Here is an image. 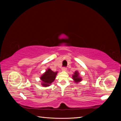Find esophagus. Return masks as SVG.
Returning a JSON list of instances; mask_svg holds the SVG:
<instances>
[{"label": "esophagus", "instance_id": "obj_1", "mask_svg": "<svg viewBox=\"0 0 121 121\" xmlns=\"http://www.w3.org/2000/svg\"><path fill=\"white\" fill-rule=\"evenodd\" d=\"M66 69H67V68L65 67V66H63V67L62 68V70L63 71H66Z\"/></svg>", "mask_w": 121, "mask_h": 121}]
</instances>
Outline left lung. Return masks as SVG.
<instances>
[{"label": "left lung", "instance_id": "8db88e82", "mask_svg": "<svg viewBox=\"0 0 121 121\" xmlns=\"http://www.w3.org/2000/svg\"><path fill=\"white\" fill-rule=\"evenodd\" d=\"M79 73L78 72V71H75V72L74 73V74L73 75V79H74L76 83H78V82L81 81L82 78H79Z\"/></svg>", "mask_w": 121, "mask_h": 121}]
</instances>
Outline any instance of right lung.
<instances>
[{"label": "right lung", "mask_w": 121, "mask_h": 121, "mask_svg": "<svg viewBox=\"0 0 121 121\" xmlns=\"http://www.w3.org/2000/svg\"><path fill=\"white\" fill-rule=\"evenodd\" d=\"M57 74V72H53L50 69H48V70L46 71V72L43 74L40 78L41 80L42 81V85L43 86H48L51 83L55 80L56 76Z\"/></svg>", "instance_id": "add662e5"}]
</instances>
